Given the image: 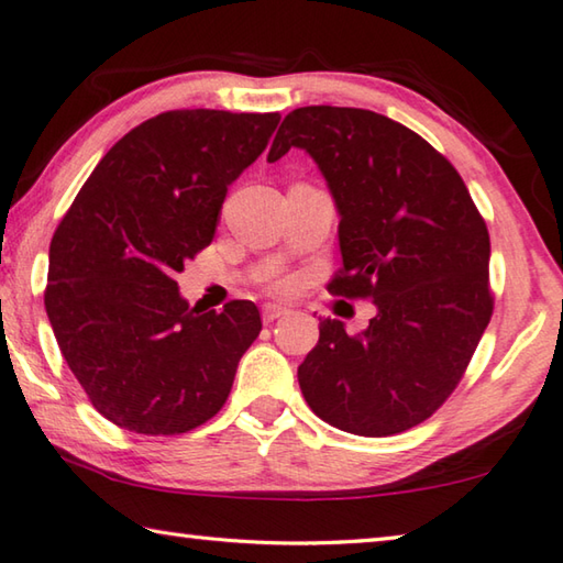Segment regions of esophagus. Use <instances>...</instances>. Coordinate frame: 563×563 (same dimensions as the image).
<instances>
[{
    "mask_svg": "<svg viewBox=\"0 0 563 563\" xmlns=\"http://www.w3.org/2000/svg\"><path fill=\"white\" fill-rule=\"evenodd\" d=\"M283 316H288V308H283V305H278V302H265L263 305V320L265 322H273V320H278Z\"/></svg>",
    "mask_w": 563,
    "mask_h": 563,
    "instance_id": "34e87169",
    "label": "esophagus"
}]
</instances>
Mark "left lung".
<instances>
[{
	"label": "left lung",
	"instance_id": "1",
	"mask_svg": "<svg viewBox=\"0 0 563 563\" xmlns=\"http://www.w3.org/2000/svg\"><path fill=\"white\" fill-rule=\"evenodd\" d=\"M290 148L316 161L340 216L330 292L377 308L360 335L320 320L298 367L305 402L342 432H405L454 393L489 325L487 223L450 161L383 113L295 109L268 161Z\"/></svg>",
	"mask_w": 563,
	"mask_h": 563
}]
</instances>
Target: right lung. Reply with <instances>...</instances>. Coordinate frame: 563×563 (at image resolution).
<instances>
[{"label": "right lung", "instance_id": "right-lung-1", "mask_svg": "<svg viewBox=\"0 0 563 563\" xmlns=\"http://www.w3.org/2000/svg\"><path fill=\"white\" fill-rule=\"evenodd\" d=\"M280 113L166 111L99 161L49 245L46 316L91 405L121 430L180 434L223 407L263 328L251 300L201 312L176 273L213 241L228 186Z\"/></svg>", "mask_w": 563, "mask_h": 563}]
</instances>
